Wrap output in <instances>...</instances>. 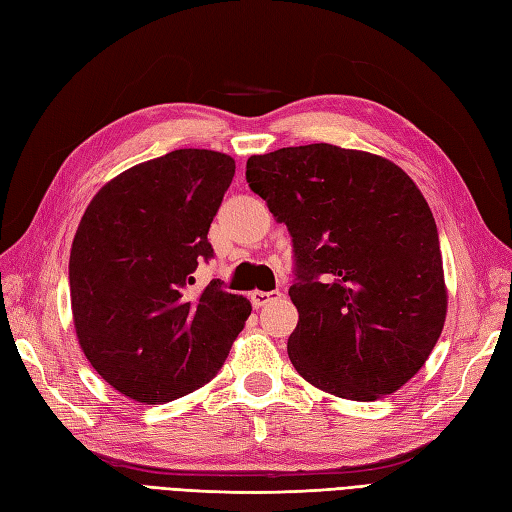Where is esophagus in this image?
Instances as JSON below:
<instances>
[{
    "mask_svg": "<svg viewBox=\"0 0 512 512\" xmlns=\"http://www.w3.org/2000/svg\"><path fill=\"white\" fill-rule=\"evenodd\" d=\"M277 298H281V292H261V290L251 292V303H253V307H257V309L268 305L270 300H277Z\"/></svg>",
    "mask_w": 512,
    "mask_h": 512,
    "instance_id": "obj_1",
    "label": "esophagus"
}]
</instances>
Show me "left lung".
I'll return each instance as SVG.
<instances>
[{"label": "left lung", "mask_w": 512, "mask_h": 512, "mask_svg": "<svg viewBox=\"0 0 512 512\" xmlns=\"http://www.w3.org/2000/svg\"><path fill=\"white\" fill-rule=\"evenodd\" d=\"M246 181L294 242L296 372L357 402L409 383L448 311L437 225L413 179L381 155L318 142L251 155Z\"/></svg>", "instance_id": "8db88e82"}]
</instances>
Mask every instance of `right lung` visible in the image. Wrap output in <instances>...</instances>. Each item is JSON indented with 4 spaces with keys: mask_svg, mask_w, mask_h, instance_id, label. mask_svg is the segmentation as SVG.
Returning a JSON list of instances; mask_svg holds the SVG:
<instances>
[{
    "mask_svg": "<svg viewBox=\"0 0 512 512\" xmlns=\"http://www.w3.org/2000/svg\"><path fill=\"white\" fill-rule=\"evenodd\" d=\"M233 175L225 153L170 151L108 181L75 231V333L97 374L131 400L164 404L212 381L251 316L218 279L192 287L214 255L207 231Z\"/></svg>",
    "mask_w": 512,
    "mask_h": 512,
    "instance_id": "obj_1",
    "label": "right lung"
}]
</instances>
